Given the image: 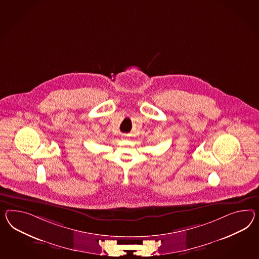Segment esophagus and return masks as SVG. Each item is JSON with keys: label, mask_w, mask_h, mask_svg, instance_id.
Masks as SVG:
<instances>
[{"label": "esophagus", "mask_w": 259, "mask_h": 259, "mask_svg": "<svg viewBox=\"0 0 259 259\" xmlns=\"http://www.w3.org/2000/svg\"><path fill=\"white\" fill-rule=\"evenodd\" d=\"M128 138L126 136H122V140H127Z\"/></svg>", "instance_id": "1"}]
</instances>
